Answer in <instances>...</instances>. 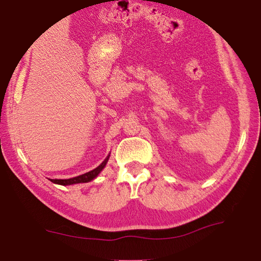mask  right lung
Instances as JSON below:
<instances>
[{
    "label": "right lung",
    "mask_w": 261,
    "mask_h": 261,
    "mask_svg": "<svg viewBox=\"0 0 261 261\" xmlns=\"http://www.w3.org/2000/svg\"><path fill=\"white\" fill-rule=\"evenodd\" d=\"M108 159H109V157L106 158V161H104L99 166H97L96 169L89 171V172H87V173L81 174V176L69 178V179H50V181L55 182V184H60V185H71V184H77V182H88V181L92 180L93 178H96L97 176H98L100 171L104 169V166H106Z\"/></svg>",
    "instance_id": "add662e5"
}]
</instances>
